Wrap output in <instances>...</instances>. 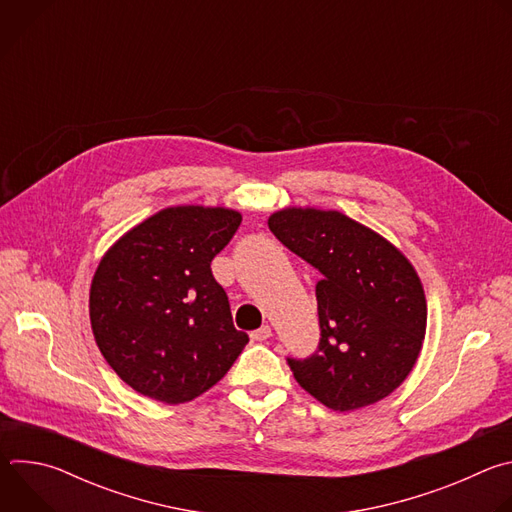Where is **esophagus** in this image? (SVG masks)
<instances>
[{
  "label": "esophagus",
  "instance_id": "esophagus-1",
  "mask_svg": "<svg viewBox=\"0 0 512 512\" xmlns=\"http://www.w3.org/2000/svg\"><path fill=\"white\" fill-rule=\"evenodd\" d=\"M251 338L255 340V342H263V340H267V338H271V326H261L259 330H255V332H251Z\"/></svg>",
  "mask_w": 512,
  "mask_h": 512
}]
</instances>
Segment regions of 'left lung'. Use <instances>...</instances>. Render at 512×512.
Masks as SVG:
<instances>
[{
  "instance_id": "1",
  "label": "left lung",
  "mask_w": 512,
  "mask_h": 512,
  "mask_svg": "<svg viewBox=\"0 0 512 512\" xmlns=\"http://www.w3.org/2000/svg\"><path fill=\"white\" fill-rule=\"evenodd\" d=\"M271 233L320 271V346L289 358L296 381L334 411H354L391 395L419 358L427 302L411 261L383 235L338 210L287 206Z\"/></svg>"
}]
</instances>
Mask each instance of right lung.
Listing matches in <instances>:
<instances>
[{
  "mask_svg": "<svg viewBox=\"0 0 512 512\" xmlns=\"http://www.w3.org/2000/svg\"><path fill=\"white\" fill-rule=\"evenodd\" d=\"M241 218L227 206H170L99 261L89 294L95 342L139 395L188 403L221 381L249 342L210 271Z\"/></svg>",
  "mask_w": 512,
  "mask_h": 512,
  "instance_id": "right-lung-1",
  "label": "right lung"
}]
</instances>
